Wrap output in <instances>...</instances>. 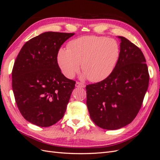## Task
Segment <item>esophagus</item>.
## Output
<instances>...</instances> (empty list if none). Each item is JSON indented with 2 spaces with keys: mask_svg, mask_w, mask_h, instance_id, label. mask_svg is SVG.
<instances>
[{
  "mask_svg": "<svg viewBox=\"0 0 160 160\" xmlns=\"http://www.w3.org/2000/svg\"><path fill=\"white\" fill-rule=\"evenodd\" d=\"M75 87H76V88H84L85 87V85L83 83H81V82H77L76 84H75Z\"/></svg>",
  "mask_w": 160,
  "mask_h": 160,
  "instance_id": "1",
  "label": "esophagus"
}]
</instances>
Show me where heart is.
<instances>
[{
    "label": "heart",
    "mask_w": 160,
    "mask_h": 160,
    "mask_svg": "<svg viewBox=\"0 0 160 160\" xmlns=\"http://www.w3.org/2000/svg\"><path fill=\"white\" fill-rule=\"evenodd\" d=\"M120 55L118 42L113 38L84 36L71 41L68 49H61L57 61L63 75L72 78L81 63L84 77L92 82H100L112 73Z\"/></svg>",
    "instance_id": "heart-1"
}]
</instances>
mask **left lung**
Listing matches in <instances>:
<instances>
[{
	"label": "left lung",
	"mask_w": 160,
	"mask_h": 160,
	"mask_svg": "<svg viewBox=\"0 0 160 160\" xmlns=\"http://www.w3.org/2000/svg\"><path fill=\"white\" fill-rule=\"evenodd\" d=\"M120 39V55L107 79L86 86L90 118L99 128H122L136 117L148 88L146 59L139 47L126 38Z\"/></svg>",
	"instance_id": "left-lung-1"
}]
</instances>
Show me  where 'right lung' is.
I'll return each instance as SVG.
<instances>
[{"instance_id":"right-lung-1","label":"right lung","mask_w":160,"mask_h":160,"mask_svg":"<svg viewBox=\"0 0 160 160\" xmlns=\"http://www.w3.org/2000/svg\"><path fill=\"white\" fill-rule=\"evenodd\" d=\"M75 33L45 32L23 45L14 61L12 88L17 107L28 122L49 127L64 116L75 81L57 62L61 45Z\"/></svg>"}]
</instances>
